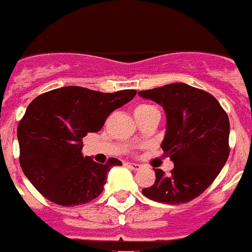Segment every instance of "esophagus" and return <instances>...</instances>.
I'll list each match as a JSON object with an SVG mask.
<instances>
[{"label":"esophagus","mask_w":252,"mask_h":252,"mask_svg":"<svg viewBox=\"0 0 252 252\" xmlns=\"http://www.w3.org/2000/svg\"><path fill=\"white\" fill-rule=\"evenodd\" d=\"M126 166L132 170H140L141 169V165L136 164V162H126Z\"/></svg>","instance_id":"esophagus-1"}]
</instances>
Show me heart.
Instances as JSON below:
<instances>
[{
	"label": "heart",
	"mask_w": 252,
	"mask_h": 252,
	"mask_svg": "<svg viewBox=\"0 0 252 252\" xmlns=\"http://www.w3.org/2000/svg\"><path fill=\"white\" fill-rule=\"evenodd\" d=\"M155 107H152L149 104H139L134 109V113L136 115H139V113H144V112H149V111H155Z\"/></svg>",
	"instance_id": "1"
}]
</instances>
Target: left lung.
<instances>
[{"mask_svg":"<svg viewBox=\"0 0 252 252\" xmlns=\"http://www.w3.org/2000/svg\"><path fill=\"white\" fill-rule=\"evenodd\" d=\"M139 95L165 109L166 132L161 148L174 164L169 174L155 169L156 181L143 189V194L169 205L190 202L213 184L227 161V113L209 92L185 83L166 84Z\"/></svg>","mask_w":252,"mask_h":252,"instance_id":"8db88e82","label":"left lung"}]
</instances>
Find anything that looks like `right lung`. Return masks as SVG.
<instances>
[{"instance_id":"obj_1","label":"right lung","mask_w":252,"mask_h":252,"mask_svg":"<svg viewBox=\"0 0 252 252\" xmlns=\"http://www.w3.org/2000/svg\"><path fill=\"white\" fill-rule=\"evenodd\" d=\"M136 95L134 90L105 94L78 86L57 88L29 104L19 122V162L39 193L61 206L83 205L103 191L118 158L97 164L82 155V139L97 132L105 119Z\"/></svg>"}]
</instances>
